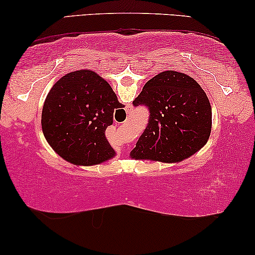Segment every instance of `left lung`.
I'll list each match as a JSON object with an SVG mask.
<instances>
[{
	"label": "left lung",
	"instance_id": "left-lung-1",
	"mask_svg": "<svg viewBox=\"0 0 255 255\" xmlns=\"http://www.w3.org/2000/svg\"><path fill=\"white\" fill-rule=\"evenodd\" d=\"M133 106L149 111L147 127L131 156L179 162L207 144L211 132V106L193 78L166 71L146 82Z\"/></svg>",
	"mask_w": 255,
	"mask_h": 255
}]
</instances>
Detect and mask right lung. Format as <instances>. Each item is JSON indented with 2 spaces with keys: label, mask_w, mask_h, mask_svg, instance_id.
Segmentation results:
<instances>
[{
  "label": "right lung",
  "mask_w": 255,
  "mask_h": 255,
  "mask_svg": "<svg viewBox=\"0 0 255 255\" xmlns=\"http://www.w3.org/2000/svg\"><path fill=\"white\" fill-rule=\"evenodd\" d=\"M109 83L81 69L58 80L47 94L41 128L51 147L68 162L92 166L114 158L106 130L121 108Z\"/></svg>",
  "instance_id": "1"
}]
</instances>
